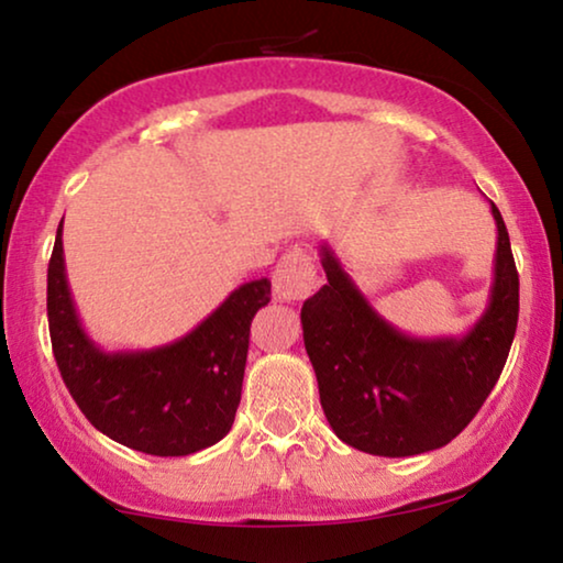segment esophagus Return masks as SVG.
Masks as SVG:
<instances>
[{"instance_id": "1", "label": "esophagus", "mask_w": 563, "mask_h": 563, "mask_svg": "<svg viewBox=\"0 0 563 563\" xmlns=\"http://www.w3.org/2000/svg\"><path fill=\"white\" fill-rule=\"evenodd\" d=\"M274 291L282 302H299L318 287V272L305 251L284 253L274 268Z\"/></svg>"}]
</instances>
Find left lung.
Instances as JSON below:
<instances>
[{
    "label": "left lung",
    "mask_w": 563,
    "mask_h": 563,
    "mask_svg": "<svg viewBox=\"0 0 563 563\" xmlns=\"http://www.w3.org/2000/svg\"><path fill=\"white\" fill-rule=\"evenodd\" d=\"M492 218L497 253L489 302L459 338L397 330L361 295L333 249L320 245L328 284L302 305V335L322 412L343 443L389 459L435 451L495 389L518 328L520 279L495 202Z\"/></svg>",
    "instance_id": "obj_1"
}]
</instances>
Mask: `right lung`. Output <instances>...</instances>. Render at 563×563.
I'll return each mask as SVG.
<instances>
[{"mask_svg": "<svg viewBox=\"0 0 563 563\" xmlns=\"http://www.w3.org/2000/svg\"><path fill=\"white\" fill-rule=\"evenodd\" d=\"M60 235L64 220L48 264L51 343L87 420L112 441L151 456H189L222 441L241 405L251 320L272 299V282L241 284L179 341L104 351L76 312Z\"/></svg>", "mask_w": 563, "mask_h": 563, "instance_id": "add662e5", "label": "right lung"}]
</instances>
